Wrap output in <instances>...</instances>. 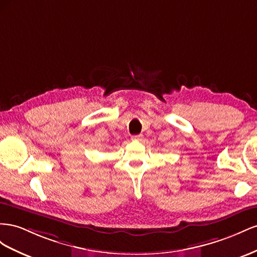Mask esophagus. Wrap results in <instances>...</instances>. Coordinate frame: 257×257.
I'll use <instances>...</instances> for the list:
<instances>
[{
	"mask_svg": "<svg viewBox=\"0 0 257 257\" xmlns=\"http://www.w3.org/2000/svg\"><path fill=\"white\" fill-rule=\"evenodd\" d=\"M142 138H143L142 135H137V136H133V137H131V140H134V141H140V140H142Z\"/></svg>",
	"mask_w": 257,
	"mask_h": 257,
	"instance_id": "obj_1",
	"label": "esophagus"
}]
</instances>
